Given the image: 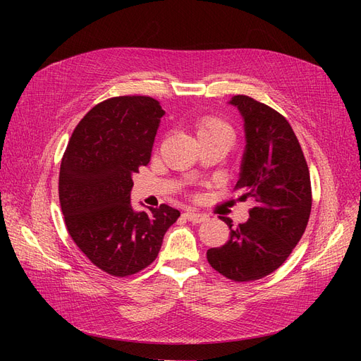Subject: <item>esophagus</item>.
I'll use <instances>...</instances> for the list:
<instances>
[{"label":"esophagus","mask_w":361,"mask_h":361,"mask_svg":"<svg viewBox=\"0 0 361 361\" xmlns=\"http://www.w3.org/2000/svg\"><path fill=\"white\" fill-rule=\"evenodd\" d=\"M183 215H185V218H187V220H190L192 223H203V221L207 220V215L194 212V211H187Z\"/></svg>","instance_id":"1"}]
</instances>
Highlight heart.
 <instances>
[{"mask_svg":"<svg viewBox=\"0 0 361 361\" xmlns=\"http://www.w3.org/2000/svg\"><path fill=\"white\" fill-rule=\"evenodd\" d=\"M195 134L199 138H221L232 143L233 129L216 117H203L195 123Z\"/></svg>","mask_w":361,"mask_h":361,"instance_id":"obj_1","label":"heart"}]
</instances>
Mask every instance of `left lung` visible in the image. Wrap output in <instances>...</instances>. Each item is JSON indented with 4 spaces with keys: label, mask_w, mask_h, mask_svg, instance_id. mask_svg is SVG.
Masks as SVG:
<instances>
[{
    "label": "left lung",
    "mask_w": 361,
    "mask_h": 361,
    "mask_svg": "<svg viewBox=\"0 0 361 361\" xmlns=\"http://www.w3.org/2000/svg\"><path fill=\"white\" fill-rule=\"evenodd\" d=\"M228 104L244 120L245 150L236 190L255 206L250 218L231 228L223 247L207 250V262L224 277L251 281L283 265L309 223L312 187L307 162L288 120L271 106L244 94Z\"/></svg>",
    "instance_id": "8db88e82"
}]
</instances>
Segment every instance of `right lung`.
Here are the masks:
<instances>
[{
	"label": "right lung",
	"mask_w": 361,
	"mask_h": 361,
	"mask_svg": "<svg viewBox=\"0 0 361 361\" xmlns=\"http://www.w3.org/2000/svg\"><path fill=\"white\" fill-rule=\"evenodd\" d=\"M164 116L149 96H118L93 106L75 128L60 167L59 194L68 232L92 264L114 277L149 267L180 212L134 211L133 174L147 166Z\"/></svg>",
	"instance_id": "1"
}]
</instances>
